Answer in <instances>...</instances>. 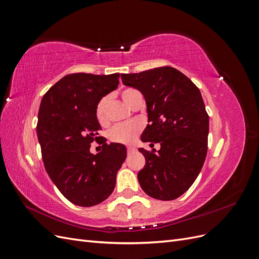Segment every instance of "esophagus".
I'll use <instances>...</instances> for the list:
<instances>
[{
  "instance_id": "obj_1",
  "label": "esophagus",
  "mask_w": 259,
  "mask_h": 259,
  "mask_svg": "<svg viewBox=\"0 0 259 259\" xmlns=\"http://www.w3.org/2000/svg\"><path fill=\"white\" fill-rule=\"evenodd\" d=\"M135 150H136V149L134 147H132V146L127 147V152H133V151H135Z\"/></svg>"
}]
</instances>
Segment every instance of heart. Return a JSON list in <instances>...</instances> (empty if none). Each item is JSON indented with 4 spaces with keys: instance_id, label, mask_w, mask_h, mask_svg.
Segmentation results:
<instances>
[{
    "instance_id": "heart-1",
    "label": "heart",
    "mask_w": 259,
    "mask_h": 259,
    "mask_svg": "<svg viewBox=\"0 0 259 259\" xmlns=\"http://www.w3.org/2000/svg\"><path fill=\"white\" fill-rule=\"evenodd\" d=\"M138 95H140L139 92L132 88L125 89L121 93V97L124 100V103L127 104L130 107H132L135 98ZM108 100H109L108 97H103L98 101V104L96 106V110H95L96 119L101 126H107L109 124V117L107 114ZM142 131H143V125L137 121L117 124L114 127L111 128L110 132H109V139L113 143L131 145L135 142L137 136L140 134V132Z\"/></svg>"
}]
</instances>
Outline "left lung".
Listing matches in <instances>:
<instances>
[{"instance_id":"8db88e82","label":"left lung","mask_w":259,"mask_h":259,"mask_svg":"<svg viewBox=\"0 0 259 259\" xmlns=\"http://www.w3.org/2000/svg\"><path fill=\"white\" fill-rule=\"evenodd\" d=\"M121 77L146 99L149 124L142 142L161 145L159 151L139 149L146 159L139 185L149 197L175 200L194 183L206 158L208 114L200 90L167 66Z\"/></svg>"}]
</instances>
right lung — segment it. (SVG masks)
Wrapping results in <instances>:
<instances>
[{
    "label": "right lung",
    "mask_w": 259,
    "mask_h": 259,
    "mask_svg": "<svg viewBox=\"0 0 259 259\" xmlns=\"http://www.w3.org/2000/svg\"><path fill=\"white\" fill-rule=\"evenodd\" d=\"M120 73H72L45 93L38 109L36 133L42 159L52 182L64 197L79 206H94L114 189L117 170L126 159L121 144L107 145L98 136L96 106L119 84ZM101 143L93 155L90 144Z\"/></svg>",
    "instance_id": "1"
}]
</instances>
